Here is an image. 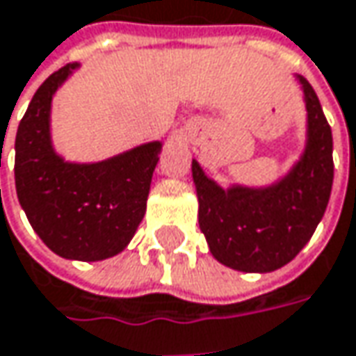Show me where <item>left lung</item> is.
<instances>
[{
	"label": "left lung",
	"mask_w": 356,
	"mask_h": 356,
	"mask_svg": "<svg viewBox=\"0 0 356 356\" xmlns=\"http://www.w3.org/2000/svg\"><path fill=\"white\" fill-rule=\"evenodd\" d=\"M307 110L305 146L275 182L220 186L192 160L198 224L212 257L240 273H273L289 264L325 216L332 188V132L321 102L302 76H294Z\"/></svg>",
	"instance_id": "left-lung-1"
}]
</instances>
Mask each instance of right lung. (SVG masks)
<instances>
[{
	"instance_id": "add662e5",
	"label": "right lung",
	"mask_w": 356,
	"mask_h": 356,
	"mask_svg": "<svg viewBox=\"0 0 356 356\" xmlns=\"http://www.w3.org/2000/svg\"><path fill=\"white\" fill-rule=\"evenodd\" d=\"M80 70L67 63L31 98L15 136V190L35 234L58 257L96 262L120 254L146 214L162 142L98 162H70L54 146L51 104Z\"/></svg>"
}]
</instances>
